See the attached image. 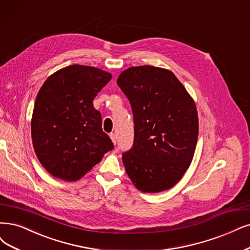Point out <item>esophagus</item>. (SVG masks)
<instances>
[{
	"label": "esophagus",
	"instance_id": "obj_1",
	"mask_svg": "<svg viewBox=\"0 0 250 250\" xmlns=\"http://www.w3.org/2000/svg\"><path fill=\"white\" fill-rule=\"evenodd\" d=\"M110 138H111V140H112V142H113L114 144H116V141H117L116 135H115V134H110Z\"/></svg>",
	"mask_w": 250,
	"mask_h": 250
}]
</instances>
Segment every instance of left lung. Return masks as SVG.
<instances>
[{"label": "left lung", "instance_id": "left-lung-1", "mask_svg": "<svg viewBox=\"0 0 250 250\" xmlns=\"http://www.w3.org/2000/svg\"><path fill=\"white\" fill-rule=\"evenodd\" d=\"M117 84L134 117V143L123 153L126 174L141 191L167 190L182 178L195 153V102L176 76L162 68H128Z\"/></svg>", "mask_w": 250, "mask_h": 250}]
</instances>
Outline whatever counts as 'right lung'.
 <instances>
[{
	"instance_id": "add662e5",
	"label": "right lung",
	"mask_w": 250,
	"mask_h": 250,
	"mask_svg": "<svg viewBox=\"0 0 250 250\" xmlns=\"http://www.w3.org/2000/svg\"><path fill=\"white\" fill-rule=\"evenodd\" d=\"M111 78L100 69L72 64L43 83L33 111L32 140L37 158L52 176L78 180L114 148L92 105Z\"/></svg>"
}]
</instances>
